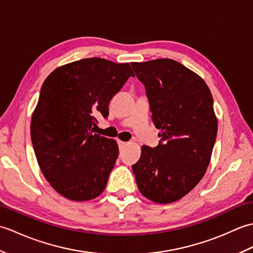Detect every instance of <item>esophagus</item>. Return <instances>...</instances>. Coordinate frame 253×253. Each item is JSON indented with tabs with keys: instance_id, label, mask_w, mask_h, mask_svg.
<instances>
[{
	"instance_id": "34e87169",
	"label": "esophagus",
	"mask_w": 253,
	"mask_h": 253,
	"mask_svg": "<svg viewBox=\"0 0 253 253\" xmlns=\"http://www.w3.org/2000/svg\"><path fill=\"white\" fill-rule=\"evenodd\" d=\"M117 143H118V147H120V148H123V147L127 146V142H124V141H121V140H118Z\"/></svg>"
}]
</instances>
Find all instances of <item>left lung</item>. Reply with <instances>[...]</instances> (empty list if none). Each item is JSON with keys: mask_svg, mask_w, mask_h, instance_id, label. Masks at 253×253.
I'll return each instance as SVG.
<instances>
[{"mask_svg": "<svg viewBox=\"0 0 253 253\" xmlns=\"http://www.w3.org/2000/svg\"><path fill=\"white\" fill-rule=\"evenodd\" d=\"M131 67L161 130L158 146H142L132 165L137 186L153 202H175L198 185L211 160L217 133L211 91L199 75L170 58Z\"/></svg>", "mask_w": 253, "mask_h": 253, "instance_id": "obj_1", "label": "left lung"}]
</instances>
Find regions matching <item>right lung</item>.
<instances>
[{
  "label": "right lung",
  "instance_id": "add662e5",
  "mask_svg": "<svg viewBox=\"0 0 253 253\" xmlns=\"http://www.w3.org/2000/svg\"><path fill=\"white\" fill-rule=\"evenodd\" d=\"M130 76L128 63L91 57L57 67L42 84L32 146L45 179L69 200H91L105 189L118 146L94 133L95 117H107L111 99Z\"/></svg>",
  "mask_w": 253,
  "mask_h": 253
}]
</instances>
